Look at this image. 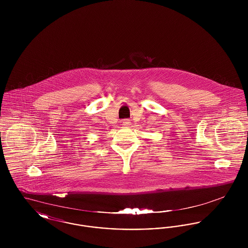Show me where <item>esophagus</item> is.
Listing matches in <instances>:
<instances>
[{"label": "esophagus", "mask_w": 248, "mask_h": 248, "mask_svg": "<svg viewBox=\"0 0 248 248\" xmlns=\"http://www.w3.org/2000/svg\"><path fill=\"white\" fill-rule=\"evenodd\" d=\"M122 124H123L124 126H128V125H130L129 120H124V121L122 122Z\"/></svg>", "instance_id": "1"}]
</instances>
